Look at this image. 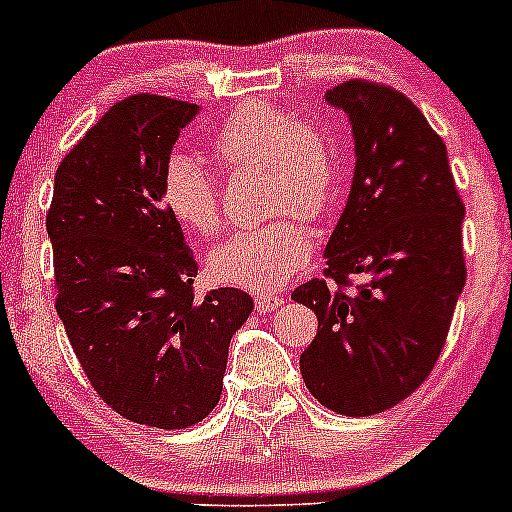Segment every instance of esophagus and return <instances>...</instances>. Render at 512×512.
<instances>
[{"instance_id": "esophagus-1", "label": "esophagus", "mask_w": 512, "mask_h": 512, "mask_svg": "<svg viewBox=\"0 0 512 512\" xmlns=\"http://www.w3.org/2000/svg\"><path fill=\"white\" fill-rule=\"evenodd\" d=\"M285 304V299L280 297V294H272V292H265V294H257L255 297V307L257 312H275L277 307H282Z\"/></svg>"}]
</instances>
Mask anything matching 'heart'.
<instances>
[{
  "label": "heart",
  "instance_id": "b5f03b06",
  "mask_svg": "<svg viewBox=\"0 0 512 512\" xmlns=\"http://www.w3.org/2000/svg\"><path fill=\"white\" fill-rule=\"evenodd\" d=\"M210 151L227 170H260L270 223L235 232L208 257V270L223 285L267 292L282 287L307 262L309 235L289 212L319 220L344 188V165L329 133L304 113L267 101H247L210 138ZM165 208L198 235L220 227L218 185L193 158L168 160L160 180Z\"/></svg>",
  "mask_w": 512,
  "mask_h": 512
}]
</instances>
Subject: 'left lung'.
I'll list each match as a JSON object with an SVG mask.
<instances>
[{
	"label": "left lung",
	"mask_w": 512,
	"mask_h": 512,
	"mask_svg": "<svg viewBox=\"0 0 512 512\" xmlns=\"http://www.w3.org/2000/svg\"><path fill=\"white\" fill-rule=\"evenodd\" d=\"M327 101L352 121L356 168L324 277L292 292L319 319L299 369L344 416H374L428 379L466 285L463 200L446 143L401 91L349 79ZM361 274L366 283L351 285Z\"/></svg>",
	"instance_id": "obj_1"
}]
</instances>
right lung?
<instances>
[{
  "label": "right lung",
  "instance_id": "add662e5",
  "mask_svg": "<svg viewBox=\"0 0 512 512\" xmlns=\"http://www.w3.org/2000/svg\"><path fill=\"white\" fill-rule=\"evenodd\" d=\"M198 103H113L61 160L46 232L56 312L81 369L116 414L188 428L218 406L230 339L252 312L242 289L195 297L198 262L160 180Z\"/></svg>",
  "mask_w": 512,
  "mask_h": 512
}]
</instances>
